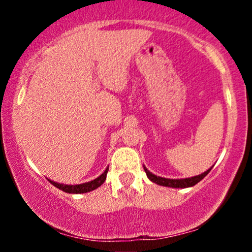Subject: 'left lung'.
Listing matches in <instances>:
<instances>
[{
  "instance_id": "8db88e82",
  "label": "left lung",
  "mask_w": 252,
  "mask_h": 252,
  "mask_svg": "<svg viewBox=\"0 0 252 252\" xmlns=\"http://www.w3.org/2000/svg\"><path fill=\"white\" fill-rule=\"evenodd\" d=\"M144 172H146L147 176L150 181L155 182V184L160 185V186H166V187H173V189H186V187H192L194 185L198 184L199 181H201L202 179L205 178L207 174L210 173V170L212 169L211 167L210 169H207L206 172L201 173V174L196 175V176H192V178H186V179H166V178H161V176H158L153 173H150L146 167L143 166Z\"/></svg>"
}]
</instances>
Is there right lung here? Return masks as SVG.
<instances>
[{
    "label": "right lung",
    "instance_id": "obj_1",
    "mask_svg": "<svg viewBox=\"0 0 252 252\" xmlns=\"http://www.w3.org/2000/svg\"><path fill=\"white\" fill-rule=\"evenodd\" d=\"M108 170H109V167L104 170L103 174H100L97 179H94V180H92V181L85 182V184H80V185H63V184H58V182H56V181H52V180H50V179H48V180H50V182L53 185V186H56L57 189H62L66 193H72V194H78V193H88V192H91V190L98 189L99 186H102L103 182L105 181V179H106Z\"/></svg>",
    "mask_w": 252,
    "mask_h": 252
}]
</instances>
